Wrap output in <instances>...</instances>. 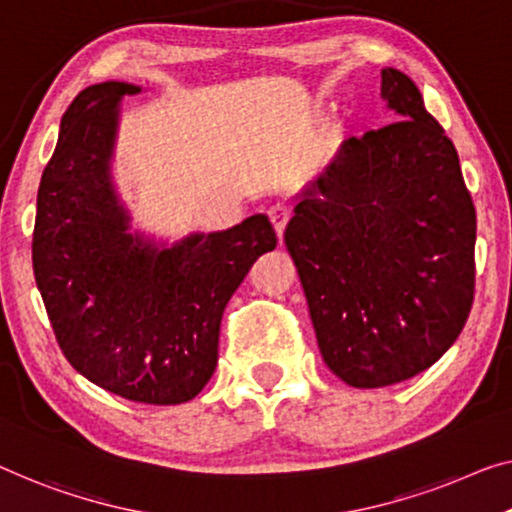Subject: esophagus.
I'll list each match as a JSON object with an SVG mask.
<instances>
[{
    "mask_svg": "<svg viewBox=\"0 0 512 512\" xmlns=\"http://www.w3.org/2000/svg\"><path fill=\"white\" fill-rule=\"evenodd\" d=\"M289 218H292V211H289L285 204H273L269 209V220L273 223V230H276L278 239H282V232H285Z\"/></svg>",
    "mask_w": 512,
    "mask_h": 512,
    "instance_id": "obj_1",
    "label": "esophagus"
}]
</instances>
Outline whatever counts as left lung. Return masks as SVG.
Wrapping results in <instances>:
<instances>
[{"label":"left lung","instance_id":"1","mask_svg":"<svg viewBox=\"0 0 512 512\" xmlns=\"http://www.w3.org/2000/svg\"><path fill=\"white\" fill-rule=\"evenodd\" d=\"M402 119L349 137L285 230L324 363L381 388L437 363L474 303L476 209L460 158L418 87L381 71Z\"/></svg>","mask_w":512,"mask_h":512}]
</instances>
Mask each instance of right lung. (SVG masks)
Instances as JSON below:
<instances>
[{
  "mask_svg": "<svg viewBox=\"0 0 512 512\" xmlns=\"http://www.w3.org/2000/svg\"><path fill=\"white\" fill-rule=\"evenodd\" d=\"M128 82L82 89L61 117L36 200L34 276L66 361L119 398L181 404L218 363L225 305L276 248L264 213L174 246L131 234L110 160Z\"/></svg>",
  "mask_w": 512,
  "mask_h": 512,
  "instance_id": "1",
  "label": "right lung"
}]
</instances>
